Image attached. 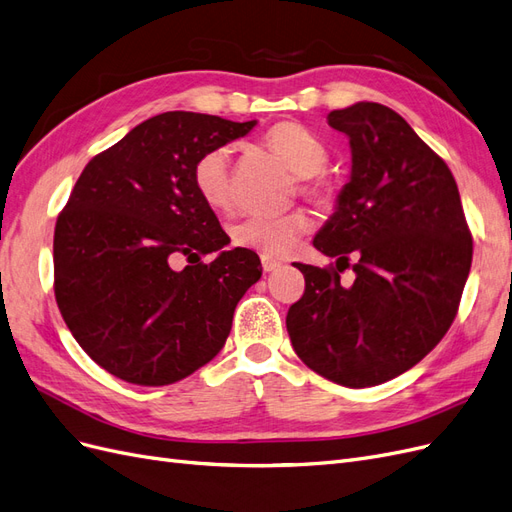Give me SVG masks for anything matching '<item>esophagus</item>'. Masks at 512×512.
Masks as SVG:
<instances>
[{
    "mask_svg": "<svg viewBox=\"0 0 512 512\" xmlns=\"http://www.w3.org/2000/svg\"><path fill=\"white\" fill-rule=\"evenodd\" d=\"M260 262H262V271H265V273H271V271H275V269H280V267H282V262H280V260L269 258V256H262V258H260Z\"/></svg>",
    "mask_w": 512,
    "mask_h": 512,
    "instance_id": "34e87169",
    "label": "esophagus"
}]
</instances>
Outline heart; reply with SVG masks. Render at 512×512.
<instances>
[{
    "label": "heart",
    "mask_w": 512,
    "mask_h": 512,
    "mask_svg": "<svg viewBox=\"0 0 512 512\" xmlns=\"http://www.w3.org/2000/svg\"><path fill=\"white\" fill-rule=\"evenodd\" d=\"M265 145L290 168L292 175H297V190L301 196L318 200V203L329 198V183L322 175L329 162V149L312 130H307L301 123L282 121L267 132ZM194 185L211 209H230L228 147H211L200 153L194 164ZM307 228L309 220L303 211L252 213L230 228V237L232 243L245 247V250L280 258L292 250Z\"/></svg>",
    "instance_id": "b5f03b06"
}]
</instances>
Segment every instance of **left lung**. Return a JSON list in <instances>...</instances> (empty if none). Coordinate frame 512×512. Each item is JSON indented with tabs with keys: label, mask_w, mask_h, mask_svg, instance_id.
<instances>
[{
	"label": "left lung",
	"mask_w": 512,
	"mask_h": 512,
	"mask_svg": "<svg viewBox=\"0 0 512 512\" xmlns=\"http://www.w3.org/2000/svg\"><path fill=\"white\" fill-rule=\"evenodd\" d=\"M327 121L352 149L350 181L314 239L337 267L294 262L305 292L286 329L309 369L363 389L404 374L451 329L472 235L453 173L393 108L356 102ZM350 257L357 277L342 287Z\"/></svg>",
	"instance_id": "8db88e82"
}]
</instances>
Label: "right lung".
<instances>
[{
	"mask_svg": "<svg viewBox=\"0 0 512 512\" xmlns=\"http://www.w3.org/2000/svg\"><path fill=\"white\" fill-rule=\"evenodd\" d=\"M256 121L170 111L91 158L53 239L55 301L79 346L108 374L164 386L218 354L260 258L230 243L194 185L211 147ZM220 251L211 263L199 256ZM191 262L173 270L177 257Z\"/></svg>",
	"mask_w": 512,
	"mask_h": 512,
	"instance_id": "add662e5",
	"label": "right lung"
}]
</instances>
